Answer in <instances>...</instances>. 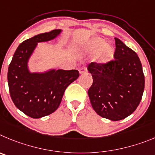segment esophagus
Returning a JSON list of instances; mask_svg holds the SVG:
<instances>
[{
	"mask_svg": "<svg viewBox=\"0 0 155 155\" xmlns=\"http://www.w3.org/2000/svg\"><path fill=\"white\" fill-rule=\"evenodd\" d=\"M85 72H87V69L86 67H83L79 69V73L80 74H83Z\"/></svg>",
	"mask_w": 155,
	"mask_h": 155,
	"instance_id": "1",
	"label": "esophagus"
}]
</instances>
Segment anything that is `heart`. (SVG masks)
I'll list each match as a JSON object with an SVG mask.
<instances>
[{
  "label": "heart",
  "instance_id": "heart-1",
  "mask_svg": "<svg viewBox=\"0 0 155 155\" xmlns=\"http://www.w3.org/2000/svg\"><path fill=\"white\" fill-rule=\"evenodd\" d=\"M106 44V41L100 38H93L88 40L82 47L83 51L89 53L97 52L96 58L100 63H107L112 58L114 49L112 45Z\"/></svg>",
  "mask_w": 155,
  "mask_h": 155
}]
</instances>
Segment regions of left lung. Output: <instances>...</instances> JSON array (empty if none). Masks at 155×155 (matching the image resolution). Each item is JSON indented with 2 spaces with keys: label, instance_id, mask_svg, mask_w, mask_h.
Masks as SVG:
<instances>
[{
  "label": "left lung",
  "instance_id": "obj_1",
  "mask_svg": "<svg viewBox=\"0 0 155 155\" xmlns=\"http://www.w3.org/2000/svg\"><path fill=\"white\" fill-rule=\"evenodd\" d=\"M115 43L114 59L103 64L91 62L87 68L93 76L88 90L92 107L100 117L113 121L133 114L144 90L139 57L117 38Z\"/></svg>",
  "mask_w": 155,
  "mask_h": 155
}]
</instances>
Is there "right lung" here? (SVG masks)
<instances>
[{
  "label": "right lung",
  "mask_w": 155,
  "mask_h": 155,
  "mask_svg": "<svg viewBox=\"0 0 155 155\" xmlns=\"http://www.w3.org/2000/svg\"><path fill=\"white\" fill-rule=\"evenodd\" d=\"M62 32L55 29L24 41L15 51L8 67V82L12 101L21 111L31 118H41L55 112L64 92L79 76V71L49 69L31 72L28 60L38 42L54 39Z\"/></svg>",
  "instance_id": "add662e5"
}]
</instances>
